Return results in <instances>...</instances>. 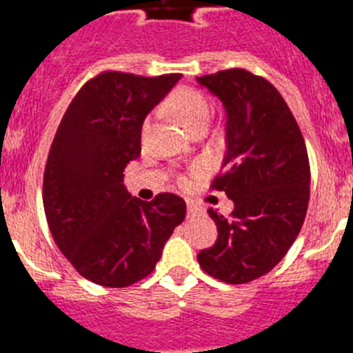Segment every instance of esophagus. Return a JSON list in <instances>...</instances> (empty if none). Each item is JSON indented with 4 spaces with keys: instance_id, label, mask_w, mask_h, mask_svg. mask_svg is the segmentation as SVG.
Masks as SVG:
<instances>
[{
    "instance_id": "1",
    "label": "esophagus",
    "mask_w": 353,
    "mask_h": 353,
    "mask_svg": "<svg viewBox=\"0 0 353 353\" xmlns=\"http://www.w3.org/2000/svg\"><path fill=\"white\" fill-rule=\"evenodd\" d=\"M187 214L192 215V217H194V215H199V214H201V210H199V208L196 207V205L187 203Z\"/></svg>"
}]
</instances>
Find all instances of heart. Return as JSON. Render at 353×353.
<instances>
[{"label":"heart","mask_w":353,"mask_h":353,"mask_svg":"<svg viewBox=\"0 0 353 353\" xmlns=\"http://www.w3.org/2000/svg\"><path fill=\"white\" fill-rule=\"evenodd\" d=\"M171 109L180 118V121L185 125L189 132L194 127L201 125V123H208V120H210V104H208L207 97L201 95L196 90H179L171 97ZM148 129L150 120H146L145 125H143V136L148 132Z\"/></svg>","instance_id":"heart-1"}]
</instances>
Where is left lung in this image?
<instances>
[{
  "label": "left lung",
  "mask_w": 353,
  "mask_h": 353,
  "mask_svg": "<svg viewBox=\"0 0 353 353\" xmlns=\"http://www.w3.org/2000/svg\"><path fill=\"white\" fill-rule=\"evenodd\" d=\"M223 102L226 152L212 189L233 199L232 217L214 208L217 240L199 251L208 276L242 285L270 272L297 239L310 201V159L281 93L244 68L196 77Z\"/></svg>",
  "instance_id": "8db88e82"
}]
</instances>
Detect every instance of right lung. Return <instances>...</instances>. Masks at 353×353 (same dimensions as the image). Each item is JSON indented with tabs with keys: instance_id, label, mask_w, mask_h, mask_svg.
<instances>
[{
	"instance_id": "add662e5",
	"label": "right lung",
	"mask_w": 353,
	"mask_h": 353,
	"mask_svg": "<svg viewBox=\"0 0 353 353\" xmlns=\"http://www.w3.org/2000/svg\"><path fill=\"white\" fill-rule=\"evenodd\" d=\"M180 74L102 72L79 90L56 130L43 171V210L56 245L97 285L123 288L152 274L185 201L132 198L123 170L141 154L146 114Z\"/></svg>"
}]
</instances>
